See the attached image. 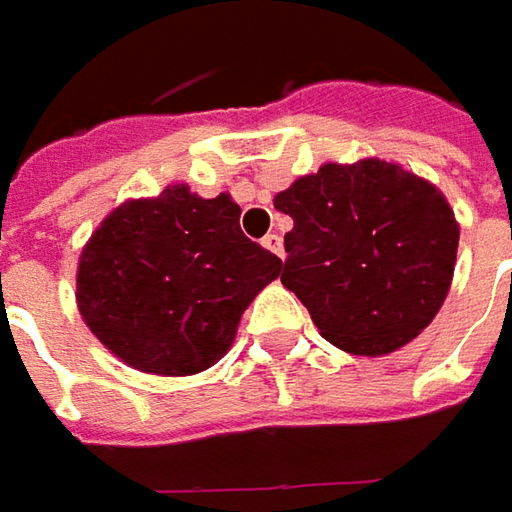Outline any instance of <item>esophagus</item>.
I'll return each mask as SVG.
<instances>
[{
	"instance_id": "34e87169",
	"label": "esophagus",
	"mask_w": 512,
	"mask_h": 512,
	"mask_svg": "<svg viewBox=\"0 0 512 512\" xmlns=\"http://www.w3.org/2000/svg\"><path fill=\"white\" fill-rule=\"evenodd\" d=\"M262 245H265L270 253H276V256H282V253H285V247H282V236H279V233H267L265 239H262Z\"/></svg>"
}]
</instances>
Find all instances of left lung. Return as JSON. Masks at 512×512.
Here are the masks:
<instances>
[{
	"mask_svg": "<svg viewBox=\"0 0 512 512\" xmlns=\"http://www.w3.org/2000/svg\"><path fill=\"white\" fill-rule=\"evenodd\" d=\"M293 219L282 285L327 342L359 356L416 339L450 290L459 225L442 193L399 165H325L273 199Z\"/></svg>",
	"mask_w": 512,
	"mask_h": 512,
	"instance_id": "1",
	"label": "left lung"
}]
</instances>
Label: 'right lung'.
<instances>
[{
    "mask_svg": "<svg viewBox=\"0 0 512 512\" xmlns=\"http://www.w3.org/2000/svg\"><path fill=\"white\" fill-rule=\"evenodd\" d=\"M227 193L185 185L116 207L82 253L76 299L93 336L136 370L190 376L222 359L282 259L250 242Z\"/></svg>",
    "mask_w": 512,
    "mask_h": 512,
    "instance_id": "obj_1",
    "label": "right lung"
}]
</instances>
